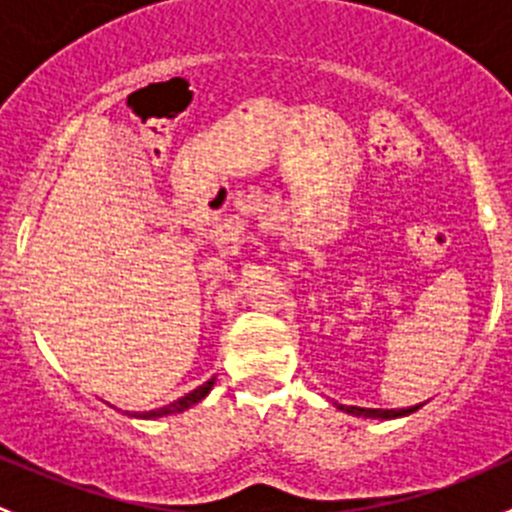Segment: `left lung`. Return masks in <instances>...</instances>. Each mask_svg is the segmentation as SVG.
<instances>
[{
  "label": "left lung",
  "mask_w": 512,
  "mask_h": 512,
  "mask_svg": "<svg viewBox=\"0 0 512 512\" xmlns=\"http://www.w3.org/2000/svg\"><path fill=\"white\" fill-rule=\"evenodd\" d=\"M418 406H409V409H361V406H339V409L347 411V414L352 416H364V418H399V416L414 414V411H418Z\"/></svg>",
  "instance_id": "1"
}]
</instances>
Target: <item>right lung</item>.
<instances>
[{"instance_id":"1","label":"right lung","mask_w":512,"mask_h":512,"mask_svg":"<svg viewBox=\"0 0 512 512\" xmlns=\"http://www.w3.org/2000/svg\"><path fill=\"white\" fill-rule=\"evenodd\" d=\"M215 379L205 381L203 386H198V389H193L190 394H185L183 399L173 401V404L168 406H160V409H153V411H143V414H131V411H126V416H133V418H160V416H168V414H180V411L190 409V406H195L198 401H203L205 396L210 394V389H213Z\"/></svg>"}]
</instances>
